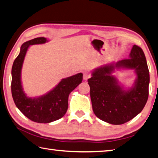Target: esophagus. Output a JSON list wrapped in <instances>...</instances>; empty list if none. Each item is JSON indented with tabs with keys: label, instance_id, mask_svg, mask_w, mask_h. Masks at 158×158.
I'll return each instance as SVG.
<instances>
[{
	"label": "esophagus",
	"instance_id": "obj_1",
	"mask_svg": "<svg viewBox=\"0 0 158 158\" xmlns=\"http://www.w3.org/2000/svg\"><path fill=\"white\" fill-rule=\"evenodd\" d=\"M90 77V74L88 73V72H85L84 73V74H83V78L85 80H87L88 79H89Z\"/></svg>",
	"mask_w": 158,
	"mask_h": 158
}]
</instances>
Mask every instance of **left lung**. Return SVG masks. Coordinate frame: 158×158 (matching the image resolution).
I'll list each match as a JSON object with an SVG mask.
<instances>
[{
    "instance_id": "8db88e82",
    "label": "left lung",
    "mask_w": 158,
    "mask_h": 158,
    "mask_svg": "<svg viewBox=\"0 0 158 158\" xmlns=\"http://www.w3.org/2000/svg\"><path fill=\"white\" fill-rule=\"evenodd\" d=\"M134 69L137 74L134 86L125 90L111 74L115 69ZM149 71L144 52L134 45L128 59L94 70L88 79L92 106L99 119L119 125L130 121L141 112L148 97Z\"/></svg>"
}]
</instances>
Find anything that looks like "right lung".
<instances>
[{
	"mask_svg": "<svg viewBox=\"0 0 158 158\" xmlns=\"http://www.w3.org/2000/svg\"><path fill=\"white\" fill-rule=\"evenodd\" d=\"M46 38L38 37L24 43L11 68V94L16 107L28 119L37 123H50L61 118L66 113L68 97L81 84L83 74L63 79L49 93L39 97H28L21 84V74L25 54L30 45L47 42Z\"/></svg>",
	"mask_w": 158,
	"mask_h": 158,
	"instance_id": "add662e5",
	"label": "right lung"
}]
</instances>
